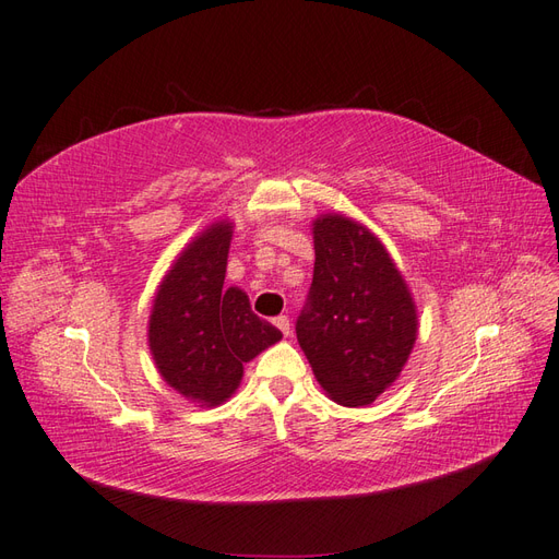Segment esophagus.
<instances>
[{"label": "esophagus", "instance_id": "34e87169", "mask_svg": "<svg viewBox=\"0 0 559 559\" xmlns=\"http://www.w3.org/2000/svg\"><path fill=\"white\" fill-rule=\"evenodd\" d=\"M272 322H275V326H277V330H280L284 336H289L292 324H289V318H287V316H277Z\"/></svg>", "mask_w": 559, "mask_h": 559}]
</instances>
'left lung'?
<instances>
[{
	"instance_id": "left-lung-1",
	"label": "left lung",
	"mask_w": 559,
	"mask_h": 559,
	"mask_svg": "<svg viewBox=\"0 0 559 559\" xmlns=\"http://www.w3.org/2000/svg\"><path fill=\"white\" fill-rule=\"evenodd\" d=\"M316 270L296 338L320 386L348 407L393 384L417 338V312L401 272L370 229L344 215L312 223Z\"/></svg>"
}]
</instances>
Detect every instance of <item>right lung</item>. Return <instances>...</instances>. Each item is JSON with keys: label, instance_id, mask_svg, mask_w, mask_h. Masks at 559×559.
<instances>
[{"label": "right lung", "instance_id": "add662e5", "mask_svg": "<svg viewBox=\"0 0 559 559\" xmlns=\"http://www.w3.org/2000/svg\"><path fill=\"white\" fill-rule=\"evenodd\" d=\"M233 225L215 223L177 258L160 282L148 346L160 377L182 396L221 405L241 382L243 362L282 338L251 310L249 296L223 289Z\"/></svg>", "mask_w": 559, "mask_h": 559}]
</instances>
